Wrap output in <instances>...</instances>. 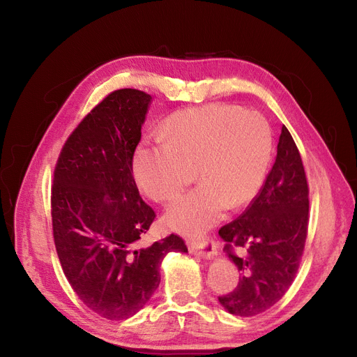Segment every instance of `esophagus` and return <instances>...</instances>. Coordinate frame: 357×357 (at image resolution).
Returning a JSON list of instances; mask_svg holds the SVG:
<instances>
[{
  "mask_svg": "<svg viewBox=\"0 0 357 357\" xmlns=\"http://www.w3.org/2000/svg\"><path fill=\"white\" fill-rule=\"evenodd\" d=\"M189 252L195 254V255H201L202 258L211 259L217 255V244L213 243L212 238L206 236L202 241L199 243H191L189 244Z\"/></svg>",
  "mask_w": 357,
  "mask_h": 357,
  "instance_id": "34e87169",
  "label": "esophagus"
}]
</instances>
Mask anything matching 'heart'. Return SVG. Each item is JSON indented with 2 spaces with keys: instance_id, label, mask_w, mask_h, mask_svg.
I'll use <instances>...</instances> for the list:
<instances>
[{
  "instance_id": "obj_1",
  "label": "heart",
  "mask_w": 357,
  "mask_h": 357,
  "mask_svg": "<svg viewBox=\"0 0 357 357\" xmlns=\"http://www.w3.org/2000/svg\"><path fill=\"white\" fill-rule=\"evenodd\" d=\"M165 144L142 142L133 155V175L156 202L175 199L195 178L199 185L166 213L168 225L199 236L228 206L250 204L263 186L273 152L267 119L240 106L212 103L185 109L165 122Z\"/></svg>"
}]
</instances>
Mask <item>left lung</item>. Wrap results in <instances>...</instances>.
<instances>
[{
  "mask_svg": "<svg viewBox=\"0 0 357 357\" xmlns=\"http://www.w3.org/2000/svg\"><path fill=\"white\" fill-rule=\"evenodd\" d=\"M308 228V185L300 152L281 128L275 162L243 215L220 229L227 257L241 273L234 291L218 297L234 316L268 310L294 281ZM236 248L243 256H236Z\"/></svg>",
  "mask_w": 357,
  "mask_h": 357,
  "instance_id": "1",
  "label": "left lung"
}]
</instances>
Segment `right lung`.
Listing matches in <instances>:
<instances>
[{
    "label": "right lung",
    "instance_id": "add662e5",
    "mask_svg": "<svg viewBox=\"0 0 357 357\" xmlns=\"http://www.w3.org/2000/svg\"><path fill=\"white\" fill-rule=\"evenodd\" d=\"M151 94L112 91L66 140L52 186L57 255L79 298L109 320L136 314L159 287V267L171 251L188 252L171 234L140 247L155 211L140 198L133 153Z\"/></svg>",
    "mask_w": 357,
    "mask_h": 357
}]
</instances>
